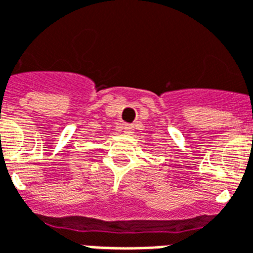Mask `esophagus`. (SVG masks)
I'll list each match as a JSON object with an SVG mask.
<instances>
[{"label":"esophagus","mask_w":253,"mask_h":253,"mask_svg":"<svg viewBox=\"0 0 253 253\" xmlns=\"http://www.w3.org/2000/svg\"><path fill=\"white\" fill-rule=\"evenodd\" d=\"M123 130H125V132H127V134H131L132 130H134V127H132V125H125Z\"/></svg>","instance_id":"obj_1"}]
</instances>
